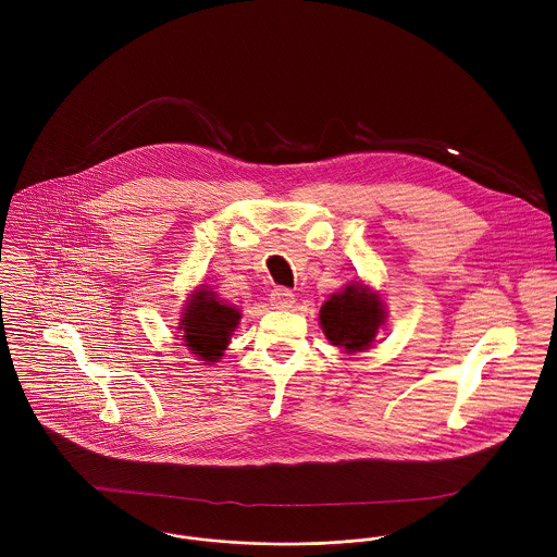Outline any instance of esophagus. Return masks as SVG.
Masks as SVG:
<instances>
[{
	"label": "esophagus",
	"instance_id": "34e87169",
	"mask_svg": "<svg viewBox=\"0 0 557 557\" xmlns=\"http://www.w3.org/2000/svg\"><path fill=\"white\" fill-rule=\"evenodd\" d=\"M270 302H272L274 309H292V305H294V294H292L289 289H285V287H276V289H272V294H270Z\"/></svg>",
	"mask_w": 557,
	"mask_h": 557
}]
</instances>
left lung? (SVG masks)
<instances>
[{
	"instance_id": "left-lung-1",
	"label": "left lung",
	"mask_w": 557,
	"mask_h": 557,
	"mask_svg": "<svg viewBox=\"0 0 557 557\" xmlns=\"http://www.w3.org/2000/svg\"><path fill=\"white\" fill-rule=\"evenodd\" d=\"M384 318L380 296L367 292L362 285H349L345 292L334 294L319 311L327 341L347 354L367 349L375 341Z\"/></svg>"
}]
</instances>
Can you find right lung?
I'll return each instance as SVG.
<instances>
[{"instance_id": "obj_1", "label": "right lung", "mask_w": 557, "mask_h": 557, "mask_svg": "<svg viewBox=\"0 0 557 557\" xmlns=\"http://www.w3.org/2000/svg\"><path fill=\"white\" fill-rule=\"evenodd\" d=\"M239 311L216 300L214 292L199 289L180 321L184 343L206 362H216L227 349L230 336L238 325Z\"/></svg>"}]
</instances>
